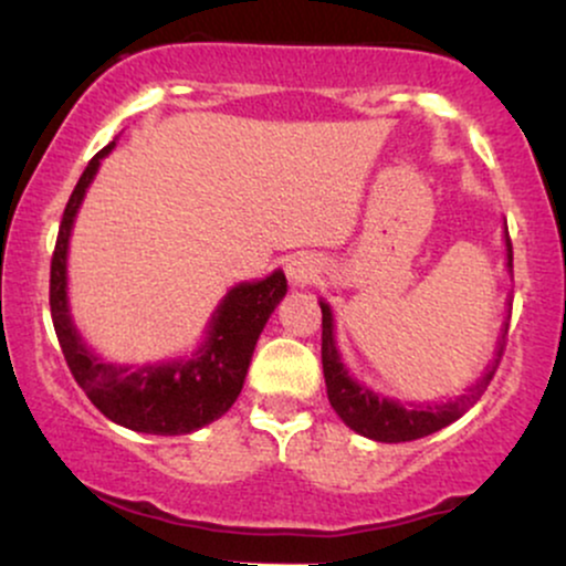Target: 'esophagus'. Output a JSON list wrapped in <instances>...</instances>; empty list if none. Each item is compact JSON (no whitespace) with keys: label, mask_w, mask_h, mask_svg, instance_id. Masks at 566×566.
I'll return each mask as SVG.
<instances>
[{"label":"esophagus","mask_w":566,"mask_h":566,"mask_svg":"<svg viewBox=\"0 0 566 566\" xmlns=\"http://www.w3.org/2000/svg\"><path fill=\"white\" fill-rule=\"evenodd\" d=\"M319 274V265L308 255H292L287 261V279L292 287H303L311 279Z\"/></svg>","instance_id":"esophagus-1"}]
</instances>
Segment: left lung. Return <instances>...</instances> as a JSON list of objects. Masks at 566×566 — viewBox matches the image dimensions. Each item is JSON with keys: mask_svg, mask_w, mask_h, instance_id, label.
<instances>
[{"mask_svg": "<svg viewBox=\"0 0 566 566\" xmlns=\"http://www.w3.org/2000/svg\"><path fill=\"white\" fill-rule=\"evenodd\" d=\"M505 242V271L513 274V250L509 229L503 231ZM322 308V367H324V382H327V399L337 418L346 423L350 431H356L359 437H367L373 441H386V444H399V441H415L431 437V433L441 431L458 418H463L469 409L476 405L479 396L486 391L492 375L500 365V356H503L505 335H509V319H511V295L505 297V322L500 327L497 343H495V356H492L490 365L484 367L482 378L471 382L465 388V394L454 396L447 401H399L391 396H382L359 382L354 375L348 373L346 361H343L340 348L335 340V316L333 305L327 301H319Z\"/></svg>", "mask_w": 566, "mask_h": 566, "instance_id": "1", "label": "left lung"}]
</instances>
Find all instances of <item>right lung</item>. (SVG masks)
<instances>
[{
	"label": "right lung",
	"mask_w": 566,
	"mask_h": 566,
	"mask_svg": "<svg viewBox=\"0 0 566 566\" xmlns=\"http://www.w3.org/2000/svg\"><path fill=\"white\" fill-rule=\"evenodd\" d=\"M114 146L116 140L90 159L63 212L53 265H50V311H53L55 335L74 380L108 420L154 437L193 433L229 412L237 396L242 394L258 337L276 305L287 295V279L282 269H276L265 279L233 284L212 311L205 337L191 354L167 361H146L138 367L116 365L97 356L84 343L71 316L69 242L87 188Z\"/></svg>",
	"instance_id": "add662e5"
}]
</instances>
